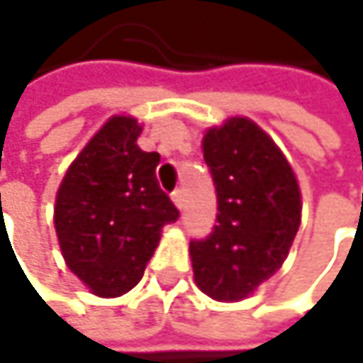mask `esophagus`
Wrapping results in <instances>:
<instances>
[{
	"instance_id": "esophagus-1",
	"label": "esophagus",
	"mask_w": 363,
	"mask_h": 363,
	"mask_svg": "<svg viewBox=\"0 0 363 363\" xmlns=\"http://www.w3.org/2000/svg\"><path fill=\"white\" fill-rule=\"evenodd\" d=\"M172 200H174V204H176L180 211L185 208V191H183V189H176V191L172 194Z\"/></svg>"
}]
</instances>
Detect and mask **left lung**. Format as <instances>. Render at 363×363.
I'll return each instance as SVG.
<instances>
[{
	"label": "left lung",
	"instance_id": "8db88e82",
	"mask_svg": "<svg viewBox=\"0 0 363 363\" xmlns=\"http://www.w3.org/2000/svg\"><path fill=\"white\" fill-rule=\"evenodd\" d=\"M217 191V225L191 240L198 287L219 302L253 294L285 262L300 228V187L277 144L249 118L204 135Z\"/></svg>",
	"mask_w": 363,
	"mask_h": 363
}]
</instances>
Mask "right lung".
<instances>
[{"mask_svg": "<svg viewBox=\"0 0 363 363\" xmlns=\"http://www.w3.org/2000/svg\"><path fill=\"white\" fill-rule=\"evenodd\" d=\"M142 127L112 116L69 165L57 194L55 230L69 270L101 298L133 289L161 228L180 213L157 183L159 152L138 146Z\"/></svg>", "mask_w": 363, "mask_h": 363, "instance_id": "1", "label": "right lung"}]
</instances>
